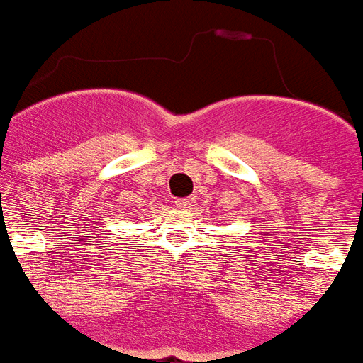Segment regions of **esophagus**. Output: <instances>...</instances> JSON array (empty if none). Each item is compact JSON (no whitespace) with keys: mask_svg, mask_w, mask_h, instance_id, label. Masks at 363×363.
<instances>
[{"mask_svg":"<svg viewBox=\"0 0 363 363\" xmlns=\"http://www.w3.org/2000/svg\"><path fill=\"white\" fill-rule=\"evenodd\" d=\"M196 205V199L194 197H184V199H177L175 207L181 208V211H188V208H194Z\"/></svg>","mask_w":363,"mask_h":363,"instance_id":"esophagus-1","label":"esophagus"}]
</instances>
